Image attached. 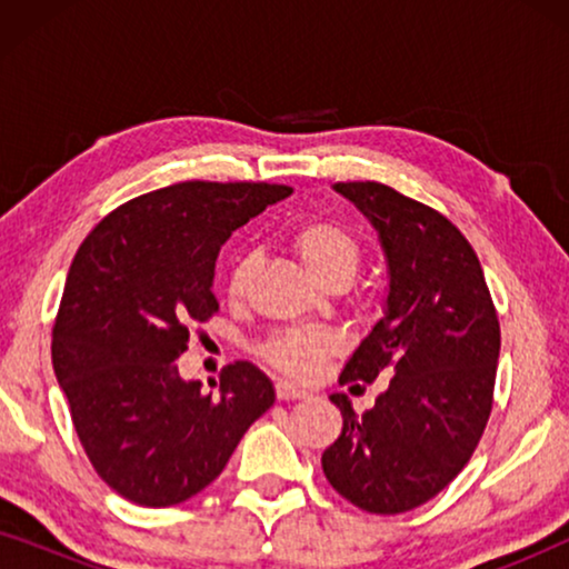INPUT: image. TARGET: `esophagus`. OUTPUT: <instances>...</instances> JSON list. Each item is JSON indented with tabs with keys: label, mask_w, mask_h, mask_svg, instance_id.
<instances>
[{
	"label": "esophagus",
	"mask_w": 569,
	"mask_h": 569,
	"mask_svg": "<svg viewBox=\"0 0 569 569\" xmlns=\"http://www.w3.org/2000/svg\"><path fill=\"white\" fill-rule=\"evenodd\" d=\"M308 391L306 388L290 383V380H277V399L279 401H298V399H306Z\"/></svg>",
	"instance_id": "1"
}]
</instances>
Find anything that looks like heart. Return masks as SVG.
<instances>
[{"mask_svg":"<svg viewBox=\"0 0 569 569\" xmlns=\"http://www.w3.org/2000/svg\"><path fill=\"white\" fill-rule=\"evenodd\" d=\"M287 243L298 253L310 277H316L326 287L349 282L362 261L360 238L345 222L326 220V217L295 224L287 232ZM251 259L236 261L228 279L230 300H243L248 282H251ZM337 345L339 341L329 329H287L267 341L263 355L287 376L308 380L321 370L326 357L337 349Z\"/></svg>","mask_w":569,"mask_h":569,"instance_id":"1","label":"heart"}]
</instances>
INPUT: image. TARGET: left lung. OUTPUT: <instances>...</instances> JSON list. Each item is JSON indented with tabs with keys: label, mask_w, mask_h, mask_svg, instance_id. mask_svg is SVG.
Segmentation results:
<instances>
[{
	"label": "left lung",
	"mask_w": 569,
	"mask_h": 569,
	"mask_svg": "<svg viewBox=\"0 0 569 569\" xmlns=\"http://www.w3.org/2000/svg\"><path fill=\"white\" fill-rule=\"evenodd\" d=\"M333 189L368 217L388 261L383 318L339 383L386 380L365 415L331 393L345 427L321 466L345 500L396 516L442 492L477 450L492 411L500 321L477 253L448 217L378 181Z\"/></svg>",
	"instance_id": "left-lung-1"
}]
</instances>
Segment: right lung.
Listing matches in <instances>:
<instances>
[{
    "label": "right lung",
    "mask_w": 569,
    "mask_h": 569,
    "mask_svg": "<svg viewBox=\"0 0 569 569\" xmlns=\"http://www.w3.org/2000/svg\"><path fill=\"white\" fill-rule=\"evenodd\" d=\"M290 186L186 181L103 217L69 267L53 323V372L92 469L123 500L170 508L220 477L248 427L274 403L251 362L217 393L178 376L189 326L220 310L224 240L287 199Z\"/></svg>",
    "instance_id": "add662e5"
}]
</instances>
